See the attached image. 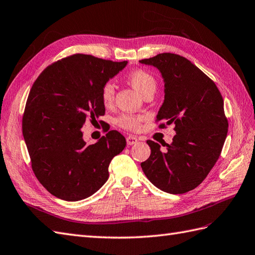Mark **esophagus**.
I'll use <instances>...</instances> for the list:
<instances>
[{"instance_id":"34e87169","label":"esophagus","mask_w":255,"mask_h":255,"mask_svg":"<svg viewBox=\"0 0 255 255\" xmlns=\"http://www.w3.org/2000/svg\"><path fill=\"white\" fill-rule=\"evenodd\" d=\"M126 141H127L128 145H132L134 143H137L139 139L137 137H134V135H128V137L126 138Z\"/></svg>"}]
</instances>
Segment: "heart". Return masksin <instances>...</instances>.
<instances>
[{
	"label": "heart",
	"instance_id": "b5f03b06",
	"mask_svg": "<svg viewBox=\"0 0 255 255\" xmlns=\"http://www.w3.org/2000/svg\"><path fill=\"white\" fill-rule=\"evenodd\" d=\"M126 81L131 86L135 91L142 97L145 96L146 93H153L154 94L157 82L155 77L151 73L146 72L144 69H134L130 72L125 77ZM114 87L110 82L105 84L101 90V101H102L103 105L105 108H110L114 102ZM143 118L140 115H133V114H123L116 120L117 125L127 130H131V131H137L140 129L141 122Z\"/></svg>",
	"mask_w": 255,
	"mask_h": 255
}]
</instances>
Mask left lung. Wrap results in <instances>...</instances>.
<instances>
[{
	"label": "left lung",
	"instance_id": "8db88e82",
	"mask_svg": "<svg viewBox=\"0 0 255 255\" xmlns=\"http://www.w3.org/2000/svg\"><path fill=\"white\" fill-rule=\"evenodd\" d=\"M140 63L161 72L165 97L156 122H162L159 128L174 124L176 131L165 152L146 141L151 155L141 163L142 170L161 190L186 193L206 178L221 155L228 131L223 97L215 82L186 57L162 53Z\"/></svg>",
	"mask_w": 255,
	"mask_h": 255
}]
</instances>
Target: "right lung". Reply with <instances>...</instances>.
<instances>
[{"mask_svg": "<svg viewBox=\"0 0 255 255\" xmlns=\"http://www.w3.org/2000/svg\"><path fill=\"white\" fill-rule=\"evenodd\" d=\"M126 65L74 54L51 64L33 82L22 135L35 177L54 197H90L108 180L112 159L125 149L126 139L116 130L88 145L81 127L105 114L101 90Z\"/></svg>", "mask_w": 255, "mask_h": 255, "instance_id": "right-lung-1", "label": "right lung"}]
</instances>
